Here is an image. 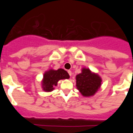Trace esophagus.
I'll list each match as a JSON object with an SVG mask.
<instances>
[{
  "label": "esophagus",
  "instance_id": "obj_1",
  "mask_svg": "<svg viewBox=\"0 0 133 133\" xmlns=\"http://www.w3.org/2000/svg\"><path fill=\"white\" fill-rule=\"evenodd\" d=\"M68 73H69V76H71V75H72V72L70 70H69V71H68Z\"/></svg>",
  "mask_w": 133,
  "mask_h": 133
}]
</instances>
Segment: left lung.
Instances as JSON below:
<instances>
[{
	"instance_id": "left-lung-1",
	"label": "left lung",
	"mask_w": 133,
	"mask_h": 133,
	"mask_svg": "<svg viewBox=\"0 0 133 133\" xmlns=\"http://www.w3.org/2000/svg\"><path fill=\"white\" fill-rule=\"evenodd\" d=\"M76 88L84 96H91L100 88L102 79L89 69L83 68L82 73L76 76Z\"/></svg>"
}]
</instances>
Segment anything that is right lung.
<instances>
[{
	"mask_svg": "<svg viewBox=\"0 0 133 133\" xmlns=\"http://www.w3.org/2000/svg\"><path fill=\"white\" fill-rule=\"evenodd\" d=\"M68 78H69V75L64 69H50L45 71L44 74L42 81V88L45 91L51 92L54 89L55 86H57L59 80Z\"/></svg>",
	"mask_w": 133,
	"mask_h": 133,
	"instance_id": "1",
	"label": "right lung"
}]
</instances>
